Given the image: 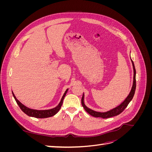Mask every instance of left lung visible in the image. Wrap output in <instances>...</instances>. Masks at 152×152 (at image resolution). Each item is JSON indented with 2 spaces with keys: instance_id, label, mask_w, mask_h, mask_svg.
<instances>
[{
  "instance_id": "1",
  "label": "left lung",
  "mask_w": 152,
  "mask_h": 152,
  "mask_svg": "<svg viewBox=\"0 0 152 152\" xmlns=\"http://www.w3.org/2000/svg\"><path fill=\"white\" fill-rule=\"evenodd\" d=\"M131 61L132 63V66H133V70H134V77H133V84H132V89L131 90V92L127 96V97L126 98V99L124 101V102L118 105V107H117L116 108H115L110 111H108L107 112H96L94 111V110H91L89 108H87L86 106L84 104V95L83 94L82 98V105L83 108H84V110L86 111L89 114H90L91 115L93 116L94 117H102L103 118H110V117H112L114 116H117L118 115H119L120 113H121L125 108L127 107V105L129 104V103H130L132 99L133 96L134 95L135 93V90H136V69H135V66H134V64L133 63L132 60L131 59Z\"/></svg>"
}]
</instances>
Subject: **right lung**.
I'll return each mask as SVG.
<instances>
[{"instance_id":"1","label":"right lung","mask_w":152,"mask_h":152,"mask_svg":"<svg viewBox=\"0 0 152 152\" xmlns=\"http://www.w3.org/2000/svg\"><path fill=\"white\" fill-rule=\"evenodd\" d=\"M68 89H67L65 91V93H64L63 97L61 99L60 103H59V104L54 108L50 109V110H34V109H31L29 108L28 107H25L24 104H23L21 102H20L17 99V98H16L15 95L14 94L13 92H12V95L15 98L16 102L17 103V104L19 106L20 108H21V110L25 114H26L27 115H28L30 117H35V118H48V117H50L54 116V115H56L58 112L59 110H60L62 104H63V102L64 98L65 97L66 94L67 93Z\"/></svg>"}]
</instances>
